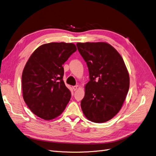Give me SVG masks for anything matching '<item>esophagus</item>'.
Listing matches in <instances>:
<instances>
[{"instance_id":"esophagus-1","label":"esophagus","mask_w":156,"mask_h":156,"mask_svg":"<svg viewBox=\"0 0 156 156\" xmlns=\"http://www.w3.org/2000/svg\"><path fill=\"white\" fill-rule=\"evenodd\" d=\"M72 88H73V90H74V91L77 90V88H78V85L73 86V87H72Z\"/></svg>"}]
</instances>
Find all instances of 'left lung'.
<instances>
[{"mask_svg": "<svg viewBox=\"0 0 156 156\" xmlns=\"http://www.w3.org/2000/svg\"><path fill=\"white\" fill-rule=\"evenodd\" d=\"M77 47L90 77L81 102L83 114L91 122H105L123 105L129 88V73L121 55L110 44L86 42Z\"/></svg>", "mask_w": 156, "mask_h": 156, "instance_id": "8db88e82", "label": "left lung"}]
</instances>
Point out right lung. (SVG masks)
Returning <instances> with one entry per match:
<instances>
[{
	"instance_id": "right-lung-1",
	"label": "right lung",
	"mask_w": 156,
	"mask_h": 156,
	"mask_svg": "<svg viewBox=\"0 0 156 156\" xmlns=\"http://www.w3.org/2000/svg\"><path fill=\"white\" fill-rule=\"evenodd\" d=\"M77 48L72 43L41 45L30 56L23 71V96L34 115L52 120L62 114L71 98L63 81V64Z\"/></svg>"
}]
</instances>
